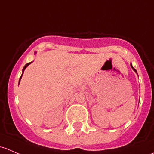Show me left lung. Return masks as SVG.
Masks as SVG:
<instances>
[{
  "mask_svg": "<svg viewBox=\"0 0 154 154\" xmlns=\"http://www.w3.org/2000/svg\"><path fill=\"white\" fill-rule=\"evenodd\" d=\"M130 66H131V68H133V71H135V72H136V73H137V71H136V69H135V68L133 67V66H132V64H130Z\"/></svg>",
  "mask_w": 154,
  "mask_h": 154,
  "instance_id": "left-lung-1",
  "label": "left lung"
}]
</instances>
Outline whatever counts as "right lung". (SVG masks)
Returning a JSON list of instances; mask_svg holds the SVG:
<instances>
[{
    "label": "right lung",
    "instance_id": "1",
    "mask_svg": "<svg viewBox=\"0 0 154 154\" xmlns=\"http://www.w3.org/2000/svg\"><path fill=\"white\" fill-rule=\"evenodd\" d=\"M31 63H32V62H31ZM31 63H27V64L25 65V66H24V68H23V71H22V74H21V77H20V80H19V83H20V80H21V77H22V75H23V73H24V70H25V68L27 67V66H29V64H30Z\"/></svg>",
    "mask_w": 154,
    "mask_h": 154
}]
</instances>
